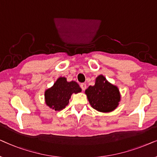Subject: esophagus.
<instances>
[{"label":"esophagus","instance_id":"obj_1","mask_svg":"<svg viewBox=\"0 0 157 157\" xmlns=\"http://www.w3.org/2000/svg\"><path fill=\"white\" fill-rule=\"evenodd\" d=\"M80 86L81 89H82V90H85L86 89V87H87V85H86V84H85V83H81Z\"/></svg>","mask_w":157,"mask_h":157}]
</instances>
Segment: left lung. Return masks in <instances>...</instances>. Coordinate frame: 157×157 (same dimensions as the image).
I'll use <instances>...</instances> for the list:
<instances>
[{"label":"left lung","instance_id":"8db88e82","mask_svg":"<svg viewBox=\"0 0 157 157\" xmlns=\"http://www.w3.org/2000/svg\"><path fill=\"white\" fill-rule=\"evenodd\" d=\"M85 93L92 107L100 112L116 109L121 98L118 87L108 82L103 75L96 78L95 85L90 86Z\"/></svg>","mask_w":157,"mask_h":157}]
</instances>
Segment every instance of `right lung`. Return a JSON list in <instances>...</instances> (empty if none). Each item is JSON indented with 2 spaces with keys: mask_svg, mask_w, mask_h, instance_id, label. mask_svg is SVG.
<instances>
[{
  "mask_svg": "<svg viewBox=\"0 0 157 157\" xmlns=\"http://www.w3.org/2000/svg\"><path fill=\"white\" fill-rule=\"evenodd\" d=\"M80 92L81 88L76 82H67L65 77H59L51 88L46 90V103L52 109L61 110L68 105L72 94Z\"/></svg>",
  "mask_w": 157,
  "mask_h": 157,
  "instance_id": "1",
  "label": "right lung"
}]
</instances>
